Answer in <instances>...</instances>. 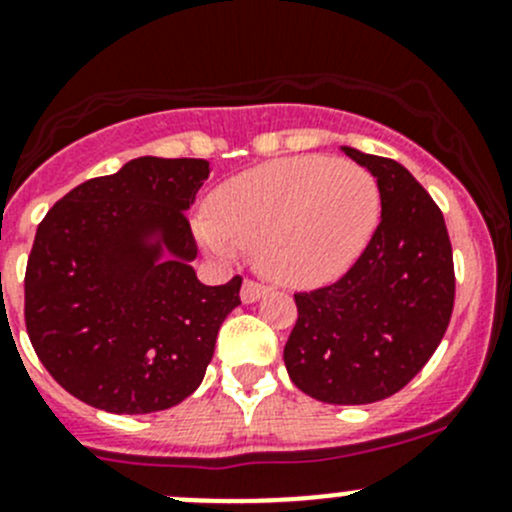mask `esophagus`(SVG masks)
Segmentation results:
<instances>
[{
  "label": "esophagus",
  "instance_id": "esophagus-1",
  "mask_svg": "<svg viewBox=\"0 0 512 512\" xmlns=\"http://www.w3.org/2000/svg\"><path fill=\"white\" fill-rule=\"evenodd\" d=\"M265 294H267V287H265V285H257V282H252V280L242 282L240 299H242V302H245V304L260 302V299L265 297Z\"/></svg>",
  "mask_w": 512,
  "mask_h": 512
}]
</instances>
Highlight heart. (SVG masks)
<instances>
[{
  "label": "heart",
  "instance_id": "obj_1",
  "mask_svg": "<svg viewBox=\"0 0 512 512\" xmlns=\"http://www.w3.org/2000/svg\"><path fill=\"white\" fill-rule=\"evenodd\" d=\"M198 237L210 255L235 260L257 247L270 280L319 287L339 280L369 245L381 215L374 175L352 160L294 156L225 180L208 203Z\"/></svg>",
  "mask_w": 512,
  "mask_h": 512
}]
</instances>
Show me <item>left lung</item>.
<instances>
[{
    "label": "left lung",
    "instance_id": "left-lung-1",
    "mask_svg": "<svg viewBox=\"0 0 512 512\" xmlns=\"http://www.w3.org/2000/svg\"><path fill=\"white\" fill-rule=\"evenodd\" d=\"M342 151L376 178L381 220L342 280L294 294L285 366L312 399L361 406L404 389L431 359L451 322L456 277L446 220L414 175L391 158Z\"/></svg>",
    "mask_w": 512,
    "mask_h": 512
}]
</instances>
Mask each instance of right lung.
<instances>
[{"label": "right lung", "mask_w": 512, "mask_h": 512, "mask_svg": "<svg viewBox=\"0 0 512 512\" xmlns=\"http://www.w3.org/2000/svg\"><path fill=\"white\" fill-rule=\"evenodd\" d=\"M200 158H133L66 193L36 227L24 319L51 376L108 414L178 406L203 381L240 277L208 287L185 210Z\"/></svg>", "instance_id": "right-lung-1"}]
</instances>
